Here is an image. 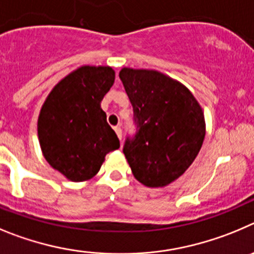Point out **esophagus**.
Instances as JSON below:
<instances>
[{
  "label": "esophagus",
  "instance_id": "esophagus-1",
  "mask_svg": "<svg viewBox=\"0 0 254 254\" xmlns=\"http://www.w3.org/2000/svg\"><path fill=\"white\" fill-rule=\"evenodd\" d=\"M114 129H115L116 135H118L119 139L122 140V138H123V130H122V127H114Z\"/></svg>",
  "mask_w": 254,
  "mask_h": 254
}]
</instances>
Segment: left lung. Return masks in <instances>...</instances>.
Masks as SVG:
<instances>
[{
    "instance_id": "obj_1",
    "label": "left lung",
    "mask_w": 254,
    "mask_h": 254,
    "mask_svg": "<svg viewBox=\"0 0 254 254\" xmlns=\"http://www.w3.org/2000/svg\"><path fill=\"white\" fill-rule=\"evenodd\" d=\"M119 77L136 127L135 135L125 140V158L144 186H167L200 152L205 138L202 109L189 88L161 72L123 68Z\"/></svg>"
}]
</instances>
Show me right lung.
Listing matches in <instances>:
<instances>
[{"mask_svg": "<svg viewBox=\"0 0 254 254\" xmlns=\"http://www.w3.org/2000/svg\"><path fill=\"white\" fill-rule=\"evenodd\" d=\"M115 81L111 67L83 65L56 84L38 119L40 148L48 163L73 182L99 172L120 141L101 109Z\"/></svg>", "mask_w": 254, "mask_h": 254, "instance_id": "add662e5", "label": "right lung"}]
</instances>
